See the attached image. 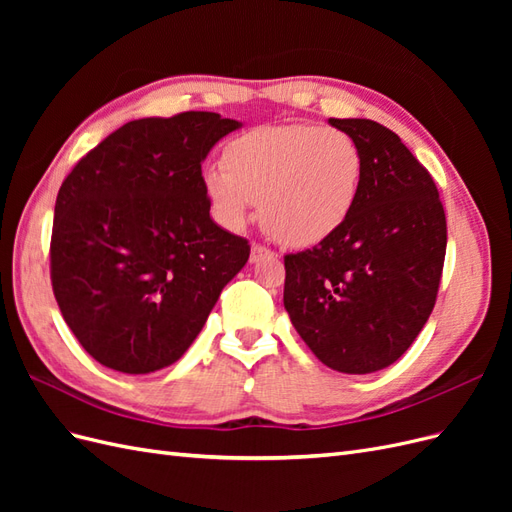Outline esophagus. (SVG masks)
Segmentation results:
<instances>
[{"label": "esophagus", "mask_w": 512, "mask_h": 512, "mask_svg": "<svg viewBox=\"0 0 512 512\" xmlns=\"http://www.w3.org/2000/svg\"><path fill=\"white\" fill-rule=\"evenodd\" d=\"M267 256H273V252L269 250V247L260 245V243H252V252H250V260L252 262H258V260L267 258Z\"/></svg>", "instance_id": "1"}]
</instances>
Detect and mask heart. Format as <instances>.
Returning a JSON list of instances; mask_svg holds the SVG:
<instances>
[{"label": "heart", "mask_w": 512, "mask_h": 512, "mask_svg": "<svg viewBox=\"0 0 512 512\" xmlns=\"http://www.w3.org/2000/svg\"><path fill=\"white\" fill-rule=\"evenodd\" d=\"M363 170V149L346 130L273 123L232 138L224 166L207 168L203 183L224 226L241 228L260 203L262 226L273 239L309 247L346 224Z\"/></svg>", "instance_id": "1"}]
</instances>
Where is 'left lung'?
Listing matches in <instances>:
<instances>
[{"mask_svg": "<svg viewBox=\"0 0 512 512\" xmlns=\"http://www.w3.org/2000/svg\"><path fill=\"white\" fill-rule=\"evenodd\" d=\"M329 121L363 149L361 192L333 237L284 256V307L318 361L371 374L412 346L436 305L446 215L429 170L393 130Z\"/></svg>", "mask_w": 512, "mask_h": 512, "instance_id": "obj_1", "label": "left lung"}]
</instances>
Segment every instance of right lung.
Returning a JSON list of instances; mask_svg holds the SVG:
<instances>
[{
	"label": "right lung",
	"instance_id": "right-lung-1",
	"mask_svg": "<svg viewBox=\"0 0 512 512\" xmlns=\"http://www.w3.org/2000/svg\"><path fill=\"white\" fill-rule=\"evenodd\" d=\"M241 126L218 113L128 121L57 194L51 284L79 344L123 374L179 361L250 243L211 220L203 160Z\"/></svg>",
	"mask_w": 512,
	"mask_h": 512
}]
</instances>
